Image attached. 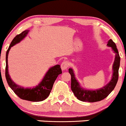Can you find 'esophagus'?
Listing matches in <instances>:
<instances>
[{
  "label": "esophagus",
  "mask_w": 126,
  "mask_h": 126,
  "mask_svg": "<svg viewBox=\"0 0 126 126\" xmlns=\"http://www.w3.org/2000/svg\"><path fill=\"white\" fill-rule=\"evenodd\" d=\"M68 66H69V62L68 61H64L61 64V68L62 70H65L68 68Z\"/></svg>",
  "instance_id": "34e87169"
}]
</instances>
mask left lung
Listing matches in <instances>:
<instances>
[{
  "mask_svg": "<svg viewBox=\"0 0 126 126\" xmlns=\"http://www.w3.org/2000/svg\"><path fill=\"white\" fill-rule=\"evenodd\" d=\"M107 46L111 47L116 55L115 59H114V62L113 65V73L112 79L105 86L103 87L101 89L95 90L84 89L80 86L79 83L76 79L73 69L71 68L69 69V73L71 76V90L73 94H74V95L79 100L88 102H99V101L105 98L115 87L118 80V76H119L118 71H119V65H120V57H119V52L116 48V46L111 39L108 41Z\"/></svg>",
  "mask_w": 126,
  "mask_h": 126,
  "instance_id": "8db88e82",
  "label": "left lung"
}]
</instances>
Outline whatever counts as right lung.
Here are the masks:
<instances>
[{
  "label": "right lung",
  "mask_w": 126,
  "mask_h": 126,
  "mask_svg": "<svg viewBox=\"0 0 126 126\" xmlns=\"http://www.w3.org/2000/svg\"><path fill=\"white\" fill-rule=\"evenodd\" d=\"M29 30L23 31L21 34L15 37L11 42L9 47L6 53V68H5V78L7 83L12 90L20 98L31 102H41L44 100L49 95L52 90L55 80L59 74H62V69L59 64L55 65L51 67L45 75L42 81L38 85L33 88H24L21 86L16 84L11 79L8 74V55L11 47L16 44L19 43L28 34Z\"/></svg>",
  "instance_id": "right-lung-1"
}]
</instances>
